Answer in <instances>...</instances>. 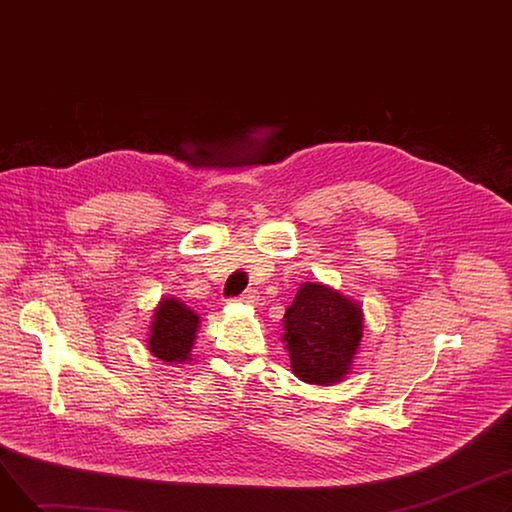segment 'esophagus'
<instances>
[{"label": "esophagus", "mask_w": 512, "mask_h": 512, "mask_svg": "<svg viewBox=\"0 0 512 512\" xmlns=\"http://www.w3.org/2000/svg\"><path fill=\"white\" fill-rule=\"evenodd\" d=\"M234 301L240 303V305H255L259 301V297H257L255 290H247L245 294H240V297L234 299Z\"/></svg>", "instance_id": "esophagus-1"}]
</instances>
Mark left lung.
<instances>
[{"label": "left lung", "instance_id": "obj_1", "mask_svg": "<svg viewBox=\"0 0 512 512\" xmlns=\"http://www.w3.org/2000/svg\"><path fill=\"white\" fill-rule=\"evenodd\" d=\"M363 307L324 282H303L284 313L282 342L305 384L334 386L351 375L363 338Z\"/></svg>", "mask_w": 512, "mask_h": 512}]
</instances>
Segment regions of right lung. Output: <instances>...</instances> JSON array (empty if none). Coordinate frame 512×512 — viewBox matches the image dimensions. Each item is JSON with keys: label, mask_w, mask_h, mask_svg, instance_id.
I'll use <instances>...</instances> for the list:
<instances>
[{"label": "right lung", "mask_w": 512, "mask_h": 512, "mask_svg": "<svg viewBox=\"0 0 512 512\" xmlns=\"http://www.w3.org/2000/svg\"><path fill=\"white\" fill-rule=\"evenodd\" d=\"M201 317L176 297H161L153 307L147 351L168 365L191 361Z\"/></svg>", "instance_id": "right-lung-1"}]
</instances>
